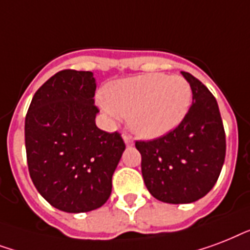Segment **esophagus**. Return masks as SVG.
<instances>
[{"label": "esophagus", "mask_w": 250, "mask_h": 250, "mask_svg": "<svg viewBox=\"0 0 250 250\" xmlns=\"http://www.w3.org/2000/svg\"><path fill=\"white\" fill-rule=\"evenodd\" d=\"M124 141H125V143H126L127 147H130L134 145V142H133V138H131L129 134H124Z\"/></svg>", "instance_id": "esophagus-1"}]
</instances>
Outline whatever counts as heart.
I'll use <instances>...</instances> for the list:
<instances>
[{"mask_svg":"<svg viewBox=\"0 0 250 250\" xmlns=\"http://www.w3.org/2000/svg\"><path fill=\"white\" fill-rule=\"evenodd\" d=\"M191 87L183 77L147 74L113 82L100 99V107L113 121L127 117L131 131L156 138L175 129L187 115Z\"/></svg>","mask_w":250,"mask_h":250,"instance_id":"heart-1","label":"heart"}]
</instances>
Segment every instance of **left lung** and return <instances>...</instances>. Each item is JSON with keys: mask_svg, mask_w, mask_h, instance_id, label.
Masks as SVG:
<instances>
[{"mask_svg": "<svg viewBox=\"0 0 250 250\" xmlns=\"http://www.w3.org/2000/svg\"><path fill=\"white\" fill-rule=\"evenodd\" d=\"M193 103L183 121L167 134L137 141L143 181L166 204H191L211 190L226 158V133L214 95L204 83L181 71Z\"/></svg>", "mask_w": 250, "mask_h": 250, "instance_id": "obj_1", "label": "left lung"}]
</instances>
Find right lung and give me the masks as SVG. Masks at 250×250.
<instances>
[{
  "mask_svg": "<svg viewBox=\"0 0 250 250\" xmlns=\"http://www.w3.org/2000/svg\"><path fill=\"white\" fill-rule=\"evenodd\" d=\"M95 90L91 71L61 70L35 92L26 115L31 180L61 211L87 212L103 206L125 150L119 131L96 126Z\"/></svg>",
  "mask_w": 250,
  "mask_h": 250,
  "instance_id": "obj_1",
  "label": "right lung"
}]
</instances>
